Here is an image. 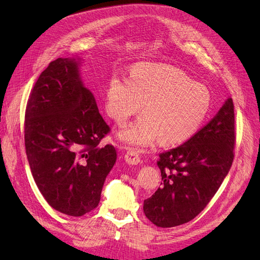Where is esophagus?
I'll use <instances>...</instances> for the list:
<instances>
[{
    "label": "esophagus",
    "instance_id": "1",
    "mask_svg": "<svg viewBox=\"0 0 260 260\" xmlns=\"http://www.w3.org/2000/svg\"><path fill=\"white\" fill-rule=\"evenodd\" d=\"M125 162L129 165H137L141 162V157L139 155V153L135 151H128L125 154Z\"/></svg>",
    "mask_w": 260,
    "mask_h": 260
}]
</instances>
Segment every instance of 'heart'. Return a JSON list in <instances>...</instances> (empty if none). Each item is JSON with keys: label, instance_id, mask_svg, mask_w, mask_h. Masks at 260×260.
Segmentation results:
<instances>
[{"label": "heart", "instance_id": "b5f03b06", "mask_svg": "<svg viewBox=\"0 0 260 260\" xmlns=\"http://www.w3.org/2000/svg\"><path fill=\"white\" fill-rule=\"evenodd\" d=\"M144 116L126 126L118 139L135 147H147L161 140L178 145L194 135L211 107L208 87L193 81L183 70L162 63H137L127 78L113 74L105 96V110L124 125L142 109Z\"/></svg>", "mask_w": 260, "mask_h": 260}]
</instances>
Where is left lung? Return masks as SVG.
I'll return each mask as SVG.
<instances>
[{"label": "left lung", "instance_id": "obj_1", "mask_svg": "<svg viewBox=\"0 0 260 260\" xmlns=\"http://www.w3.org/2000/svg\"><path fill=\"white\" fill-rule=\"evenodd\" d=\"M235 141L234 103L228 98L191 139L159 154L162 185L144 200L146 218L161 228L194 219L227 176L234 161Z\"/></svg>", "mask_w": 260, "mask_h": 260}]
</instances>
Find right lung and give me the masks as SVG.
Segmentation results:
<instances>
[{
  "instance_id": "1",
  "label": "right lung",
  "mask_w": 260,
  "mask_h": 260,
  "mask_svg": "<svg viewBox=\"0 0 260 260\" xmlns=\"http://www.w3.org/2000/svg\"><path fill=\"white\" fill-rule=\"evenodd\" d=\"M80 58H58L39 77L25 109L27 161L41 194L57 211L81 217L95 209L116 162L109 132L81 80Z\"/></svg>"
}]
</instances>
